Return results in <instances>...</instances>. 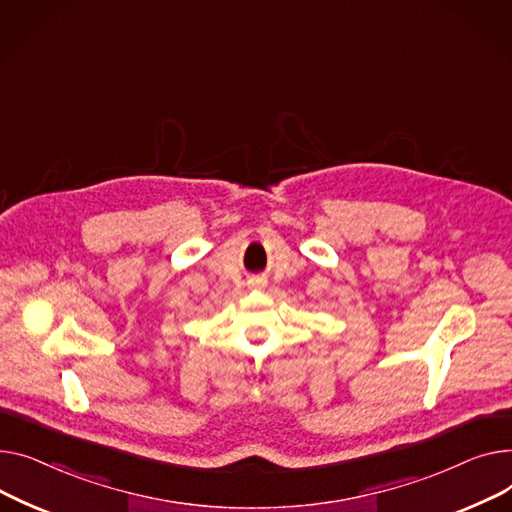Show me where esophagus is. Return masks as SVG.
<instances>
[{
  "label": "esophagus",
  "instance_id": "1",
  "mask_svg": "<svg viewBox=\"0 0 512 512\" xmlns=\"http://www.w3.org/2000/svg\"><path fill=\"white\" fill-rule=\"evenodd\" d=\"M252 287H264L262 279H252Z\"/></svg>",
  "mask_w": 512,
  "mask_h": 512
}]
</instances>
